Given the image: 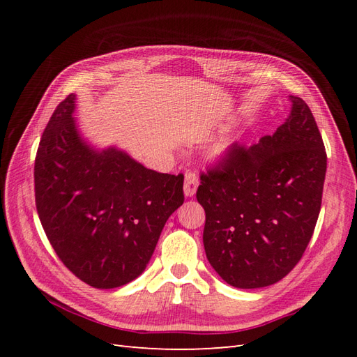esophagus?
Instances as JSON below:
<instances>
[{"mask_svg": "<svg viewBox=\"0 0 357 357\" xmlns=\"http://www.w3.org/2000/svg\"><path fill=\"white\" fill-rule=\"evenodd\" d=\"M198 185H199V181H198V176L195 174V172H192V171L186 172L185 174V197L192 198L193 195H195Z\"/></svg>", "mask_w": 357, "mask_h": 357, "instance_id": "1", "label": "esophagus"}]
</instances>
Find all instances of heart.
I'll list each match as a JSON object with an SVG mask.
<instances>
[{"mask_svg":"<svg viewBox=\"0 0 357 357\" xmlns=\"http://www.w3.org/2000/svg\"><path fill=\"white\" fill-rule=\"evenodd\" d=\"M240 146V138H228L213 149V156L219 160L229 159Z\"/></svg>","mask_w":357,"mask_h":357,"instance_id":"1","label":"heart"}]
</instances>
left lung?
Here are the masks:
<instances>
[{
	"label": "left lung",
	"mask_w": 357,
	"mask_h": 357,
	"mask_svg": "<svg viewBox=\"0 0 357 357\" xmlns=\"http://www.w3.org/2000/svg\"><path fill=\"white\" fill-rule=\"evenodd\" d=\"M290 114L273 135L238 146L201 176L204 248L210 265L238 289L271 286L301 261L314 232L326 152L310 107L290 95Z\"/></svg>",
	"instance_id": "left-lung-1"
}]
</instances>
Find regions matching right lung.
I'll use <instances>...</instances> for the list:
<instances>
[{
  "instance_id": "obj_1",
  "label": "right lung",
  "mask_w": 357,
  "mask_h": 357,
  "mask_svg": "<svg viewBox=\"0 0 357 357\" xmlns=\"http://www.w3.org/2000/svg\"><path fill=\"white\" fill-rule=\"evenodd\" d=\"M75 100L71 93L56 107L37 150L38 218L75 277L96 289L121 287L143 274L168 218L185 201L183 176L86 142Z\"/></svg>"
}]
</instances>
